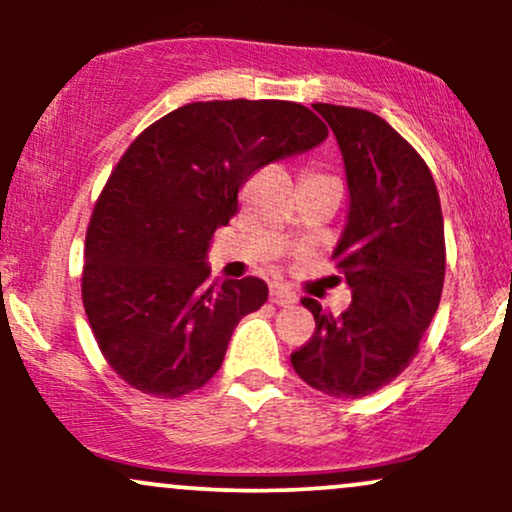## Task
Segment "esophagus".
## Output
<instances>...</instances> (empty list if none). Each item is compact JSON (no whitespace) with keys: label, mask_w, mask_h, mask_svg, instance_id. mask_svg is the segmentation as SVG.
<instances>
[{"label":"esophagus","mask_w":512,"mask_h":512,"mask_svg":"<svg viewBox=\"0 0 512 512\" xmlns=\"http://www.w3.org/2000/svg\"><path fill=\"white\" fill-rule=\"evenodd\" d=\"M269 298H272V303L276 305H293L298 303V296L289 289H284V286H276V289H272V293H269Z\"/></svg>","instance_id":"esophagus-1"}]
</instances>
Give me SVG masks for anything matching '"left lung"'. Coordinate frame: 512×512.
<instances>
[{
  "label": "left lung",
  "instance_id": "left-lung-1",
  "mask_svg": "<svg viewBox=\"0 0 512 512\" xmlns=\"http://www.w3.org/2000/svg\"><path fill=\"white\" fill-rule=\"evenodd\" d=\"M313 108L344 158L349 214L334 257L351 305L334 317L303 298L315 334L291 363L315 390L356 399L409 366L436 315L445 279L443 211L424 158L383 117L330 103Z\"/></svg>",
  "mask_w": 512,
  "mask_h": 512
}]
</instances>
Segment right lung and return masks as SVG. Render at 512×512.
Listing matches in <instances>:
<instances>
[{
    "label": "right lung",
    "instance_id": "right-lung-1",
    "mask_svg": "<svg viewBox=\"0 0 512 512\" xmlns=\"http://www.w3.org/2000/svg\"><path fill=\"white\" fill-rule=\"evenodd\" d=\"M327 139L301 103H190L146 127L98 197L81 296L105 361L146 395L180 397L221 368L236 325L262 308V279L209 281L216 228L255 170Z\"/></svg>",
    "mask_w": 512,
    "mask_h": 512
}]
</instances>
